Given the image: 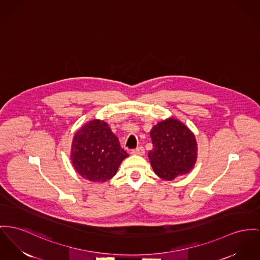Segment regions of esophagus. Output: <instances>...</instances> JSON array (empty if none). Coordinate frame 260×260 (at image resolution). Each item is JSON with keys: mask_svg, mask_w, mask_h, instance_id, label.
<instances>
[{"mask_svg": "<svg viewBox=\"0 0 260 260\" xmlns=\"http://www.w3.org/2000/svg\"><path fill=\"white\" fill-rule=\"evenodd\" d=\"M133 155H137V156H143L145 154V149L143 147H138L134 150H132L131 152Z\"/></svg>", "mask_w": 260, "mask_h": 260, "instance_id": "1", "label": "esophagus"}]
</instances>
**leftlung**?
I'll list each match as a JSON object with an SVG mask.
<instances>
[{
    "mask_svg": "<svg viewBox=\"0 0 260 260\" xmlns=\"http://www.w3.org/2000/svg\"><path fill=\"white\" fill-rule=\"evenodd\" d=\"M150 135L153 150L148 156L157 176L173 180L190 172L197 159V143L187 126L168 118L155 125Z\"/></svg>",
    "mask_w": 260,
    "mask_h": 260,
    "instance_id": "1",
    "label": "left lung"
}]
</instances>
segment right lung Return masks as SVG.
I'll return each instance as SVG.
<instances>
[{
	"label": "right lung",
	"instance_id": "right-lung-1",
	"mask_svg": "<svg viewBox=\"0 0 260 260\" xmlns=\"http://www.w3.org/2000/svg\"><path fill=\"white\" fill-rule=\"evenodd\" d=\"M128 154L106 122L88 121L75 134L72 164L82 177L93 182H105L113 177Z\"/></svg>",
	"mask_w": 260,
	"mask_h": 260
}]
</instances>
